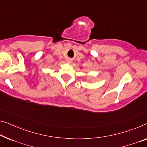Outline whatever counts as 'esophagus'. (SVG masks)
<instances>
[{
	"label": "esophagus",
	"instance_id": "obj_1",
	"mask_svg": "<svg viewBox=\"0 0 147 147\" xmlns=\"http://www.w3.org/2000/svg\"><path fill=\"white\" fill-rule=\"evenodd\" d=\"M67 61H68V62H70V61H71V60H69V59H68V60H67Z\"/></svg>",
	"mask_w": 147,
	"mask_h": 147
}]
</instances>
